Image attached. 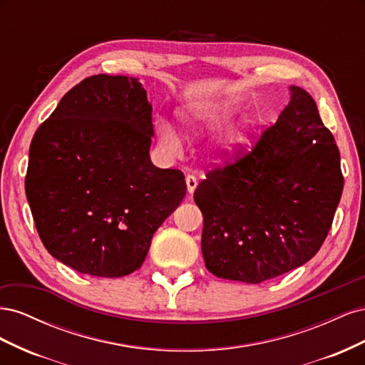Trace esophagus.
Instances as JSON below:
<instances>
[{"label":"esophagus","mask_w":365,"mask_h":365,"mask_svg":"<svg viewBox=\"0 0 365 365\" xmlns=\"http://www.w3.org/2000/svg\"><path fill=\"white\" fill-rule=\"evenodd\" d=\"M185 182H187V192H189V193L192 195V193L195 192V189H196V185H197L196 176H193V175H187Z\"/></svg>","instance_id":"1"}]
</instances>
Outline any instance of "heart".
<instances>
[{
    "label": "heart",
    "instance_id": "b5f03b06",
    "mask_svg": "<svg viewBox=\"0 0 365 365\" xmlns=\"http://www.w3.org/2000/svg\"><path fill=\"white\" fill-rule=\"evenodd\" d=\"M235 108L230 103L224 102H210L193 106L192 109L181 113L184 125L195 134H205V132H215L220 128L228 125L231 118L235 117ZM157 132L163 145L176 150L178 148V137L173 126L165 120L157 121ZM251 129L247 125L235 126L225 130V134L220 135L215 145V152L219 158H230L236 155L242 146L247 145L250 140Z\"/></svg>",
    "mask_w": 365,
    "mask_h": 365
}]
</instances>
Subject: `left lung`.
<instances>
[{"instance_id": "8db88e82", "label": "left lung", "mask_w": 365, "mask_h": 365, "mask_svg": "<svg viewBox=\"0 0 365 365\" xmlns=\"http://www.w3.org/2000/svg\"><path fill=\"white\" fill-rule=\"evenodd\" d=\"M244 158L195 190L201 248L216 277L262 283L311 260L332 225L344 178L335 138L303 88Z\"/></svg>"}]
</instances>
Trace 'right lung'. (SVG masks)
Listing matches in <instances>:
<instances>
[{"mask_svg":"<svg viewBox=\"0 0 365 365\" xmlns=\"http://www.w3.org/2000/svg\"><path fill=\"white\" fill-rule=\"evenodd\" d=\"M152 105L135 77L97 74L35 132L26 195L43 247L82 274L123 277L185 196L182 172L150 161Z\"/></svg>","mask_w":365,"mask_h":365,"instance_id":"add662e5","label":"right lung"}]
</instances>
